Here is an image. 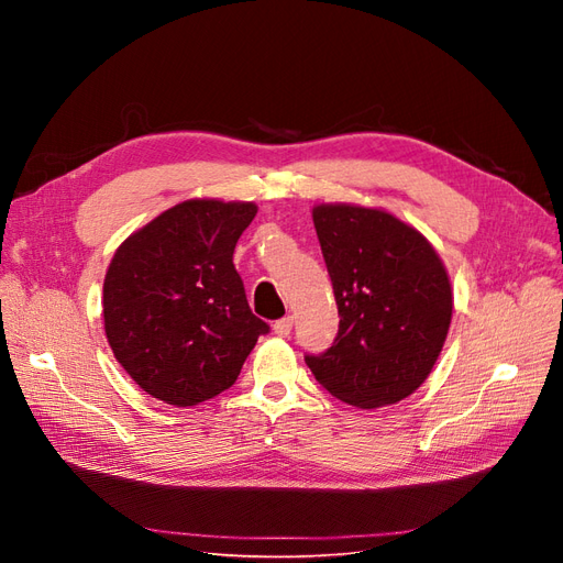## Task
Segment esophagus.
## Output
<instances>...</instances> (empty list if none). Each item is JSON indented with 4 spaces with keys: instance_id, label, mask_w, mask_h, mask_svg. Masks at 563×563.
Returning <instances> with one entry per match:
<instances>
[{
    "instance_id": "esophagus-1",
    "label": "esophagus",
    "mask_w": 563,
    "mask_h": 563,
    "mask_svg": "<svg viewBox=\"0 0 563 563\" xmlns=\"http://www.w3.org/2000/svg\"><path fill=\"white\" fill-rule=\"evenodd\" d=\"M291 329H294V317H284V319L275 321V327H272V331H275L282 338H286L288 333H291Z\"/></svg>"
}]
</instances>
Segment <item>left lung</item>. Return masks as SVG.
<instances>
[{
    "label": "left lung",
    "mask_w": 563,
    "mask_h": 563,
    "mask_svg": "<svg viewBox=\"0 0 563 563\" xmlns=\"http://www.w3.org/2000/svg\"><path fill=\"white\" fill-rule=\"evenodd\" d=\"M312 220L340 323L333 345L305 354V364L350 406L397 404L444 347L453 314L446 267L416 228L387 211L319 203Z\"/></svg>",
    "instance_id": "1"
}]
</instances>
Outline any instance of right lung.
<instances>
[{"instance_id": "right-lung-1", "label": "right lung", "mask_w": 563, "mask_h": 563, "mask_svg": "<svg viewBox=\"0 0 563 563\" xmlns=\"http://www.w3.org/2000/svg\"><path fill=\"white\" fill-rule=\"evenodd\" d=\"M255 213L253 201L187 199L117 249L103 284L106 335L114 360L155 399H213L269 331L232 263Z\"/></svg>"}]
</instances>
